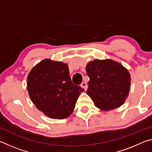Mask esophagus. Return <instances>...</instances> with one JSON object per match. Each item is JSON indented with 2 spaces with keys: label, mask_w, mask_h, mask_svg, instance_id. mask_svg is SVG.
I'll use <instances>...</instances> for the list:
<instances>
[{
  "label": "esophagus",
  "mask_w": 152,
  "mask_h": 152,
  "mask_svg": "<svg viewBox=\"0 0 152 152\" xmlns=\"http://www.w3.org/2000/svg\"><path fill=\"white\" fill-rule=\"evenodd\" d=\"M80 86L82 87V88L83 89V91H86V90H87V84L86 83V82H82V83L80 84Z\"/></svg>",
  "instance_id": "esophagus-1"
}]
</instances>
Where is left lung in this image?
<instances>
[{
  "mask_svg": "<svg viewBox=\"0 0 152 152\" xmlns=\"http://www.w3.org/2000/svg\"><path fill=\"white\" fill-rule=\"evenodd\" d=\"M90 78L86 94L95 106L109 110L121 106L129 92L131 76L119 62L112 60H94L87 64Z\"/></svg>",
  "mask_w": 152,
  "mask_h": 152,
  "instance_id": "left-lung-1",
  "label": "left lung"
}]
</instances>
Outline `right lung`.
I'll return each instance as SVG.
<instances>
[{
    "label": "right lung",
    "mask_w": 152,
    "mask_h": 152,
    "mask_svg": "<svg viewBox=\"0 0 152 152\" xmlns=\"http://www.w3.org/2000/svg\"><path fill=\"white\" fill-rule=\"evenodd\" d=\"M66 64L50 59L43 60L30 71L27 89L35 107L53 119H63L73 113L83 91L72 82Z\"/></svg>",
    "instance_id": "obj_1"
}]
</instances>
